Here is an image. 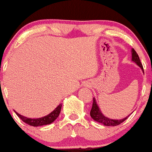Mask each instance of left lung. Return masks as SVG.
Listing matches in <instances>:
<instances>
[{"instance_id":"obj_1","label":"left lung","mask_w":152,"mask_h":152,"mask_svg":"<svg viewBox=\"0 0 152 152\" xmlns=\"http://www.w3.org/2000/svg\"><path fill=\"white\" fill-rule=\"evenodd\" d=\"M131 53H132V61L135 62L138 66H139L141 69H142L143 72H144V68H143L142 64H141L138 54L136 53V51L134 49H131ZM129 115H129L127 117L124 118L120 119V120H114V119L108 118L105 117L102 113L100 108H99L98 104L96 103V100H95V98H93V106H92L91 110H90V116L95 121L100 123V124H103L104 126H115L119 125V124L124 122V121L126 120Z\"/></svg>"}]
</instances>
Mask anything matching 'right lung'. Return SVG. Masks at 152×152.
Segmentation results:
<instances>
[{"mask_svg":"<svg viewBox=\"0 0 152 152\" xmlns=\"http://www.w3.org/2000/svg\"><path fill=\"white\" fill-rule=\"evenodd\" d=\"M61 108H62V103L59 104L52 113L48 114L46 116L39 118H26L20 115V114H18L15 110L14 111L16 113V115L19 117V118H21L26 124H27L28 125L32 126L37 127L40 126L47 125V124H50L52 122H54L57 119V118L59 116L61 111Z\"/></svg>","mask_w":152,"mask_h":152,"instance_id":"add662e5","label":"right lung"}]
</instances>
